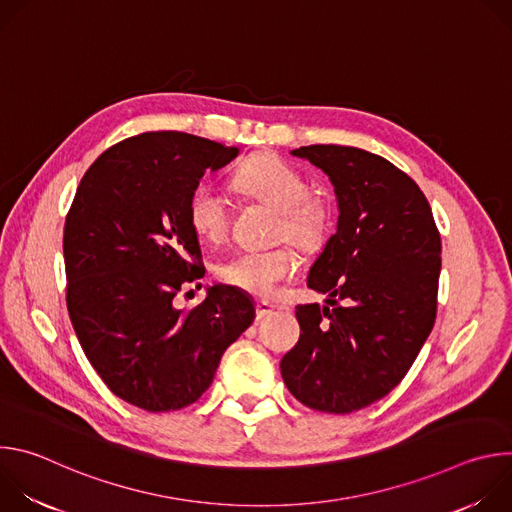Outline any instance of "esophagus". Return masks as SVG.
<instances>
[{"label": "esophagus", "instance_id": "obj_1", "mask_svg": "<svg viewBox=\"0 0 512 512\" xmlns=\"http://www.w3.org/2000/svg\"><path fill=\"white\" fill-rule=\"evenodd\" d=\"M273 310H275V306H271L269 302H263V300H261V302H257V304H255L257 320H263V318H265V316H269Z\"/></svg>", "mask_w": 512, "mask_h": 512}]
</instances>
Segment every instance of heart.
I'll list each match as a JSON object with an SVG mask.
<instances>
[{
	"instance_id": "obj_1",
	"label": "heart",
	"mask_w": 512,
	"mask_h": 512,
	"mask_svg": "<svg viewBox=\"0 0 512 512\" xmlns=\"http://www.w3.org/2000/svg\"><path fill=\"white\" fill-rule=\"evenodd\" d=\"M233 186L247 198L277 210L271 233L275 243H289L304 255L324 247L332 229V210L324 198L310 192L308 178L296 166L261 152L237 168ZM188 225L198 241L223 243L231 231L227 198L214 186H198L188 200ZM296 267V255L289 247L241 251L216 265V277L249 296L269 300L279 283L296 273Z\"/></svg>"
}]
</instances>
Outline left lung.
<instances>
[{"label": "left lung", "instance_id": "left-lung-1", "mask_svg": "<svg viewBox=\"0 0 512 512\" xmlns=\"http://www.w3.org/2000/svg\"><path fill=\"white\" fill-rule=\"evenodd\" d=\"M291 154L328 174L340 216L308 275L328 306L296 308L300 340L281 377L306 407L352 413L391 393L427 340L442 239L425 194L389 160L324 143Z\"/></svg>", "mask_w": 512, "mask_h": 512}]
</instances>
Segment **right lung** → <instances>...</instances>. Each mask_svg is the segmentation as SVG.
<instances>
[{"mask_svg": "<svg viewBox=\"0 0 512 512\" xmlns=\"http://www.w3.org/2000/svg\"><path fill=\"white\" fill-rule=\"evenodd\" d=\"M237 154L180 131L127 137L85 172L66 214L72 328L111 393L150 413L194 403L255 320L251 298L229 285L210 287L196 308L174 304L204 277L188 200L204 172Z\"/></svg>", "mask_w": 512, "mask_h": 512, "instance_id": "1", "label": "right lung"}]
</instances>
